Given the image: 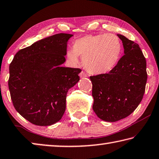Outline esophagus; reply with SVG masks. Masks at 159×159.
Returning <instances> with one entry per match:
<instances>
[{"instance_id": "obj_1", "label": "esophagus", "mask_w": 159, "mask_h": 159, "mask_svg": "<svg viewBox=\"0 0 159 159\" xmlns=\"http://www.w3.org/2000/svg\"><path fill=\"white\" fill-rule=\"evenodd\" d=\"M79 76L80 77V78H86V77H88V74H86V73H85L84 71H81L80 72V73L79 74Z\"/></svg>"}]
</instances>
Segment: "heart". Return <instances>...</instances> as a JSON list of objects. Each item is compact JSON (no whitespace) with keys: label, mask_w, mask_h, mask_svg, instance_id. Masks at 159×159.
Listing matches in <instances>:
<instances>
[{"label":"heart","mask_w":159,"mask_h":159,"mask_svg":"<svg viewBox=\"0 0 159 159\" xmlns=\"http://www.w3.org/2000/svg\"><path fill=\"white\" fill-rule=\"evenodd\" d=\"M122 45L119 37L113 34H87L75 40L74 47L67 56L73 65L79 62V56L88 71L106 73L117 65L122 55Z\"/></svg>","instance_id":"b5f03b06"}]
</instances>
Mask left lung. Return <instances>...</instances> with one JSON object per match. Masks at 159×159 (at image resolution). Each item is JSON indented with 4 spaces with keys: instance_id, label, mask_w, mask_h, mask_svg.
Returning a JSON list of instances; mask_svg holds the SVG:
<instances>
[{
    "instance_id": "left-lung-1",
    "label": "left lung",
    "mask_w": 159,
    "mask_h": 159,
    "mask_svg": "<svg viewBox=\"0 0 159 159\" xmlns=\"http://www.w3.org/2000/svg\"><path fill=\"white\" fill-rule=\"evenodd\" d=\"M125 55L108 74L89 77L92 83L94 111L106 122L129 116L143 99L148 79L147 63L139 45L117 34Z\"/></svg>"
}]
</instances>
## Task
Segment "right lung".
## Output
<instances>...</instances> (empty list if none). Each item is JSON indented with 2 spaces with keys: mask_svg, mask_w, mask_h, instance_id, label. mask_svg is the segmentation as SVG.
Returning a JSON list of instances; mask_svg holds the SVG:
<instances>
[{
  "mask_svg": "<svg viewBox=\"0 0 159 159\" xmlns=\"http://www.w3.org/2000/svg\"><path fill=\"white\" fill-rule=\"evenodd\" d=\"M59 33L19 50L10 65L8 86L14 108L33 125L49 126L64 115L69 89L79 82V68L61 67L69 39Z\"/></svg>",
  "mask_w": 159,
  "mask_h": 159,
  "instance_id": "add662e5",
  "label": "right lung"
}]
</instances>
